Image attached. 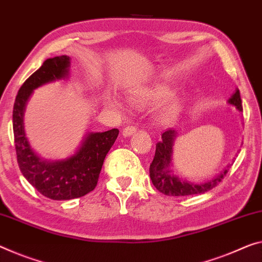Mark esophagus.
<instances>
[{
	"instance_id": "esophagus-1",
	"label": "esophagus",
	"mask_w": 262,
	"mask_h": 262,
	"mask_svg": "<svg viewBox=\"0 0 262 262\" xmlns=\"http://www.w3.org/2000/svg\"><path fill=\"white\" fill-rule=\"evenodd\" d=\"M136 131H137L136 126H132V125L131 126H126L123 130V136L124 137H130V136H132L134 134H136Z\"/></svg>"
}]
</instances>
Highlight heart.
I'll list each match as a JSON object with an SVG mask.
<instances>
[{"label":"heart","mask_w":262,"mask_h":262,"mask_svg":"<svg viewBox=\"0 0 262 262\" xmlns=\"http://www.w3.org/2000/svg\"><path fill=\"white\" fill-rule=\"evenodd\" d=\"M170 88L165 85H152V86H144L137 88V89L131 90L128 92V99L136 105H148L163 100L170 95ZM107 104L115 105L116 100L114 98H108ZM183 108V100L179 97H171L166 102H164L162 105L156 110L155 118L157 122L162 125H168L174 122L179 117L180 112Z\"/></svg>","instance_id":"b5f03b06"}]
</instances>
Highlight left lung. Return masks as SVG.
<instances>
[{
  "instance_id": "obj_1",
  "label": "left lung",
  "mask_w": 262,
  "mask_h": 262,
  "mask_svg": "<svg viewBox=\"0 0 262 262\" xmlns=\"http://www.w3.org/2000/svg\"><path fill=\"white\" fill-rule=\"evenodd\" d=\"M227 103L235 106L238 111L243 112V104H241L238 88L233 92ZM177 137H178V132L174 130H167L162 135V140L156 144V155L150 165V178L152 180V184L155 185V187L159 192L173 196L201 194V193L212 190L226 176L229 166L234 163L235 158H233L232 163H228L227 166L223 168V171L218 173L214 178L200 184L191 183L186 179L179 178V176H176L171 170L173 145H174Z\"/></svg>"
}]
</instances>
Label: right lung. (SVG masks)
<instances>
[{
    "instance_id": "1",
    "label": "right lung",
    "mask_w": 262,
    "mask_h": 262,
    "mask_svg": "<svg viewBox=\"0 0 262 262\" xmlns=\"http://www.w3.org/2000/svg\"><path fill=\"white\" fill-rule=\"evenodd\" d=\"M71 58L67 55L48 58L23 83L16 96L13 128L17 163L22 174L41 194L52 200H70L96 187L104 159L118 137V128L88 132L74 155L64 159H44L31 147L24 130V111L34 90L56 80L68 79Z\"/></svg>"
}]
</instances>
